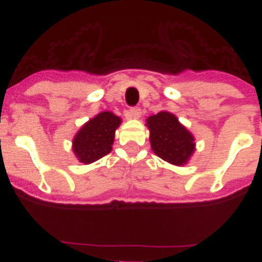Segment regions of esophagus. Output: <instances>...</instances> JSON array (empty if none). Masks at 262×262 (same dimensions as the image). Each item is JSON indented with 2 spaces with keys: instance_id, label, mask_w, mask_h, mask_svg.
Here are the masks:
<instances>
[{
  "instance_id": "esophagus-1",
  "label": "esophagus",
  "mask_w": 262,
  "mask_h": 262,
  "mask_svg": "<svg viewBox=\"0 0 262 262\" xmlns=\"http://www.w3.org/2000/svg\"><path fill=\"white\" fill-rule=\"evenodd\" d=\"M128 117L131 118V119H139V118L142 117V110L139 107H133L129 110Z\"/></svg>"
}]
</instances>
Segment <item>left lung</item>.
Wrapping results in <instances>:
<instances>
[{
  "label": "left lung",
  "instance_id": "left-lung-1",
  "mask_svg": "<svg viewBox=\"0 0 262 262\" xmlns=\"http://www.w3.org/2000/svg\"><path fill=\"white\" fill-rule=\"evenodd\" d=\"M145 126L149 129L152 151L160 159L177 166L187 164L195 151V139L174 114L160 111L147 118Z\"/></svg>",
  "mask_w": 262,
  "mask_h": 262
}]
</instances>
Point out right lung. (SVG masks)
<instances>
[{"label":"right lung","instance_id":"right-lung-1","mask_svg":"<svg viewBox=\"0 0 262 262\" xmlns=\"http://www.w3.org/2000/svg\"><path fill=\"white\" fill-rule=\"evenodd\" d=\"M120 123L122 119L111 111H102L88 120L72 140V151L78 161L88 165L110 154Z\"/></svg>","mask_w":262,"mask_h":262}]
</instances>
